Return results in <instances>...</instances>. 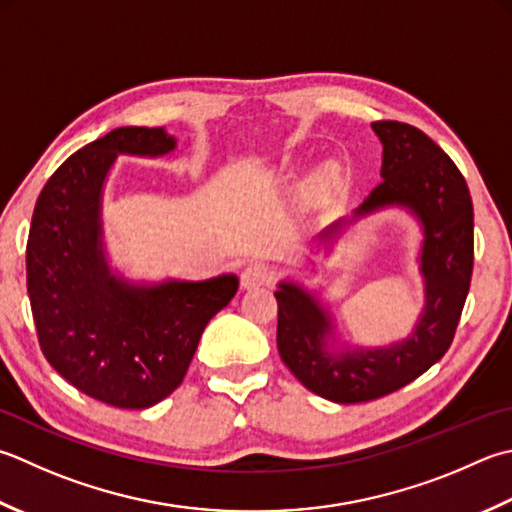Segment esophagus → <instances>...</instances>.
<instances>
[{
  "label": "esophagus",
  "mask_w": 512,
  "mask_h": 512,
  "mask_svg": "<svg viewBox=\"0 0 512 512\" xmlns=\"http://www.w3.org/2000/svg\"><path fill=\"white\" fill-rule=\"evenodd\" d=\"M273 282V268L266 264H248L242 273V288L253 290L259 286H268Z\"/></svg>",
  "instance_id": "34e87169"
}]
</instances>
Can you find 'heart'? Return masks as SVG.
<instances>
[{
  "label": "heart",
  "instance_id": "heart-1",
  "mask_svg": "<svg viewBox=\"0 0 512 512\" xmlns=\"http://www.w3.org/2000/svg\"><path fill=\"white\" fill-rule=\"evenodd\" d=\"M335 179H337V170L333 166H326L319 170L315 182H317V186H330V184H335Z\"/></svg>",
  "mask_w": 512,
  "mask_h": 512
}]
</instances>
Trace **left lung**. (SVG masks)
<instances>
[{
  "instance_id": "left-lung-1",
  "label": "left lung",
  "mask_w": 512,
  "mask_h": 512,
  "mask_svg": "<svg viewBox=\"0 0 512 512\" xmlns=\"http://www.w3.org/2000/svg\"><path fill=\"white\" fill-rule=\"evenodd\" d=\"M384 146L382 184L350 219L324 228L317 242L335 244L342 230L384 208H406L422 226L419 273L424 308L402 342L337 348L330 310L302 284L277 286V348L310 393L337 404H359L395 393L444 357L462 317L473 275V199L464 175L422 130L402 122L370 124Z\"/></svg>"
}]
</instances>
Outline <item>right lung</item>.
<instances>
[{
    "label": "right lung",
    "instance_id": "1",
    "mask_svg": "<svg viewBox=\"0 0 512 512\" xmlns=\"http://www.w3.org/2000/svg\"><path fill=\"white\" fill-rule=\"evenodd\" d=\"M164 128L124 126L70 155L37 197L26 284L42 353L66 382L115 408H148L182 384L199 337L239 288L233 273L130 282L106 259L102 197L117 155L162 157Z\"/></svg>",
    "mask_w": 512,
    "mask_h": 512
}]
</instances>
